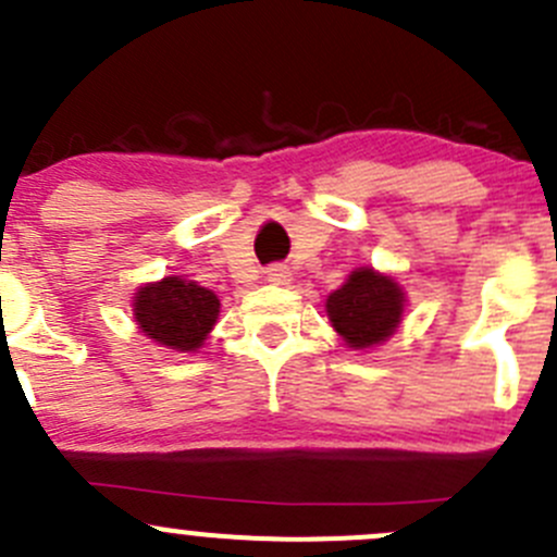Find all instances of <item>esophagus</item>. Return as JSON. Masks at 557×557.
Here are the masks:
<instances>
[{
	"instance_id": "obj_1",
	"label": "esophagus",
	"mask_w": 557,
	"mask_h": 557,
	"mask_svg": "<svg viewBox=\"0 0 557 557\" xmlns=\"http://www.w3.org/2000/svg\"><path fill=\"white\" fill-rule=\"evenodd\" d=\"M265 281H271V284H276V286H286L292 281L289 268H286V265H271L265 271Z\"/></svg>"
}]
</instances>
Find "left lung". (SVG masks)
Returning a JSON list of instances; mask_svg holds the SVG:
<instances>
[{
  "label": "left lung",
  "mask_w": 557,
  "mask_h": 557,
  "mask_svg": "<svg viewBox=\"0 0 557 557\" xmlns=\"http://www.w3.org/2000/svg\"><path fill=\"white\" fill-rule=\"evenodd\" d=\"M406 295L393 276L357 268L341 289L327 297V319L351 349H368L395 333L404 317Z\"/></svg>",
  "instance_id": "8db88e82"
}]
</instances>
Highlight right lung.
I'll use <instances>...</instances> for the list:
<instances>
[{"instance_id":"1","label":"right lung","mask_w":557,"mask_h":557,"mask_svg":"<svg viewBox=\"0 0 557 557\" xmlns=\"http://www.w3.org/2000/svg\"><path fill=\"white\" fill-rule=\"evenodd\" d=\"M135 322L159 346L197 351L219 319V297L197 281L168 276L140 286L132 300Z\"/></svg>"}]
</instances>
